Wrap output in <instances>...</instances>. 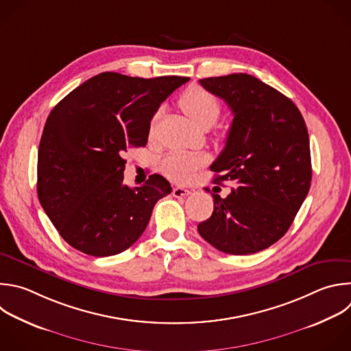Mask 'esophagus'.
<instances>
[{
    "mask_svg": "<svg viewBox=\"0 0 351 351\" xmlns=\"http://www.w3.org/2000/svg\"><path fill=\"white\" fill-rule=\"evenodd\" d=\"M172 193H173V197L182 198V197L190 195V194H191V190H189V189H186V187H175Z\"/></svg>",
    "mask_w": 351,
    "mask_h": 351,
    "instance_id": "obj_1",
    "label": "esophagus"
}]
</instances>
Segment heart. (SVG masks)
Instances as JSON below:
<instances>
[{
    "label": "heart",
    "instance_id": "obj_1",
    "mask_svg": "<svg viewBox=\"0 0 351 351\" xmlns=\"http://www.w3.org/2000/svg\"><path fill=\"white\" fill-rule=\"evenodd\" d=\"M179 106L184 114L201 130L210 128L220 114L219 100L206 89L201 86H190L179 99ZM158 114L154 117L153 125ZM208 157L184 150H173L168 153L160 162L161 172L176 183H186L191 180L195 173L205 167Z\"/></svg>",
    "mask_w": 351,
    "mask_h": 351
}]
</instances>
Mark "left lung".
<instances>
[{"mask_svg":"<svg viewBox=\"0 0 351 351\" xmlns=\"http://www.w3.org/2000/svg\"><path fill=\"white\" fill-rule=\"evenodd\" d=\"M199 84L234 115L210 171L217 175L213 183L231 180L236 187L226 198L212 194V216L198 224V232L224 254H256L285 234L308 193L304 120L289 97L254 75L209 77Z\"/></svg>","mask_w":351,"mask_h":351,"instance_id":"obj_1","label":"left lung"}]
</instances>
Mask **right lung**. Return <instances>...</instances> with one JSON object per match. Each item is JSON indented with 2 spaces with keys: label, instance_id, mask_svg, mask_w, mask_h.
I'll return each instance as SVG.
<instances>
[{
  "label": "right lung",
  "instance_id": "right-lung-1",
  "mask_svg": "<svg viewBox=\"0 0 351 351\" xmlns=\"http://www.w3.org/2000/svg\"><path fill=\"white\" fill-rule=\"evenodd\" d=\"M190 78L100 73L49 112L38 149V199L62 239L90 256H111L143 234L169 182L124 184L128 147L146 146L160 104Z\"/></svg>",
  "mask_w": 351,
  "mask_h": 351
}]
</instances>
